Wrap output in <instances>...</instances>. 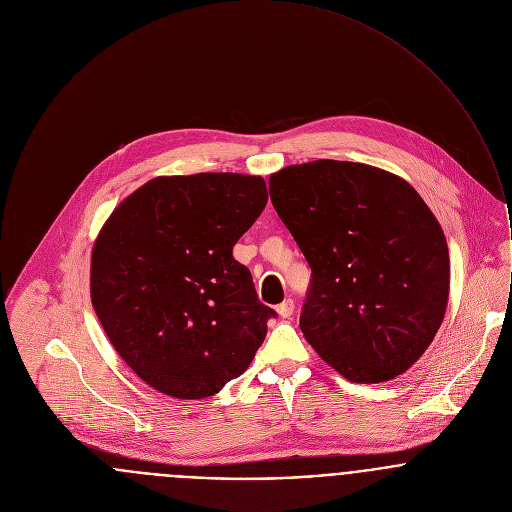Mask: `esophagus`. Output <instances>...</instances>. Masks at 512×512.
<instances>
[{"instance_id":"esophagus-1","label":"esophagus","mask_w":512,"mask_h":512,"mask_svg":"<svg viewBox=\"0 0 512 512\" xmlns=\"http://www.w3.org/2000/svg\"><path fill=\"white\" fill-rule=\"evenodd\" d=\"M294 308H296V306H294V300L288 298V300H284V302L276 308V312H278L282 318H290V316L294 314Z\"/></svg>"}]
</instances>
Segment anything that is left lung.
<instances>
[{
  "label": "left lung",
  "instance_id": "1",
  "mask_svg": "<svg viewBox=\"0 0 512 512\" xmlns=\"http://www.w3.org/2000/svg\"><path fill=\"white\" fill-rule=\"evenodd\" d=\"M268 184L312 268L304 338L355 383L407 371L449 300V248L429 206L403 178L347 161L292 165Z\"/></svg>",
  "mask_w": 512,
  "mask_h": 512
}]
</instances>
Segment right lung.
Here are the masks:
<instances>
[{
    "instance_id": "add662e5",
    "label": "right lung",
    "mask_w": 512,
    "mask_h": 512,
    "mask_svg": "<svg viewBox=\"0 0 512 512\" xmlns=\"http://www.w3.org/2000/svg\"><path fill=\"white\" fill-rule=\"evenodd\" d=\"M268 202L262 176H157L127 196L91 256V302L153 389L202 399L242 375L276 312L232 248Z\"/></svg>"
}]
</instances>
